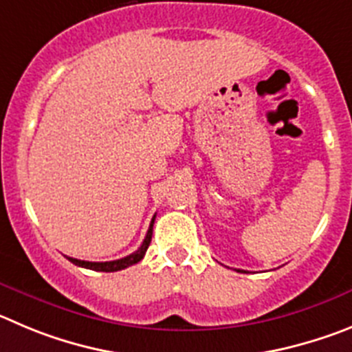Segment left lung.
<instances>
[{
  "mask_svg": "<svg viewBox=\"0 0 352 352\" xmlns=\"http://www.w3.org/2000/svg\"><path fill=\"white\" fill-rule=\"evenodd\" d=\"M236 272H242V270H236Z\"/></svg>",
  "mask_w": 352,
  "mask_h": 352,
  "instance_id": "8db88e82",
  "label": "left lung"
}]
</instances>
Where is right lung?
I'll return each instance as SVG.
<instances>
[{
    "mask_svg": "<svg viewBox=\"0 0 352 352\" xmlns=\"http://www.w3.org/2000/svg\"><path fill=\"white\" fill-rule=\"evenodd\" d=\"M154 219H156V215L153 217V221H151V226H148L147 230V235H145L144 242H142V245L138 247V251H135L133 254L126 256V258H121V259H116V261H82V259H75V258H68L69 261L74 263V265H77V267H82V268H89V270H96V272H119V270H124V268L131 267V265H135V263L140 261L142 258L145 256V252H147V247L148 243H151V239H153V226H154Z\"/></svg>",
    "mask_w": 352,
    "mask_h": 352,
    "instance_id": "obj_1",
    "label": "right lung"
}]
</instances>
